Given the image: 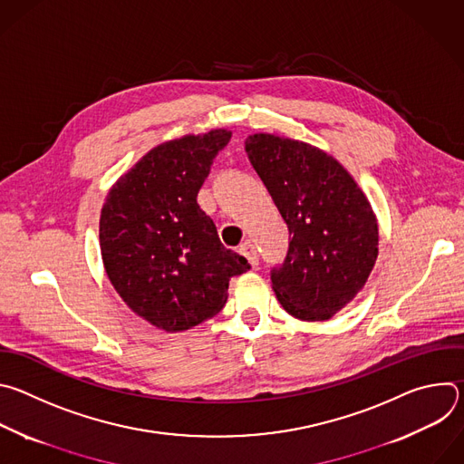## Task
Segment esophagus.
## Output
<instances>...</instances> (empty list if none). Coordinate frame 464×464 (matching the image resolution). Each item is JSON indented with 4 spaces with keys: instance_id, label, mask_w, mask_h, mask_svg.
I'll list each match as a JSON object with an SVG mask.
<instances>
[{
    "instance_id": "obj_1",
    "label": "esophagus",
    "mask_w": 464,
    "mask_h": 464,
    "mask_svg": "<svg viewBox=\"0 0 464 464\" xmlns=\"http://www.w3.org/2000/svg\"><path fill=\"white\" fill-rule=\"evenodd\" d=\"M238 251L249 260V264L253 268H256L258 266V255H256V249H255V246L251 244V242H244V244H240L238 246Z\"/></svg>"
}]
</instances>
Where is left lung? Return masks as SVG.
<instances>
[{
	"label": "left lung",
	"instance_id": "8db88e82",
	"mask_svg": "<svg viewBox=\"0 0 464 464\" xmlns=\"http://www.w3.org/2000/svg\"><path fill=\"white\" fill-rule=\"evenodd\" d=\"M247 158L290 231L285 262L272 270L283 308L326 321L363 288L378 256V224L353 176L303 141L253 134Z\"/></svg>",
	"mask_w": 464,
	"mask_h": 464
}]
</instances>
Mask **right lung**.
Masks as SVG:
<instances>
[{"instance_id":"obj_1","label":"right lung","mask_w":464,"mask_h":464,"mask_svg":"<svg viewBox=\"0 0 464 464\" xmlns=\"http://www.w3.org/2000/svg\"><path fill=\"white\" fill-rule=\"evenodd\" d=\"M231 131L158 145L108 192L99 238L108 279L138 315L181 333L217 315L247 260L227 249L196 196Z\"/></svg>"}]
</instances>
